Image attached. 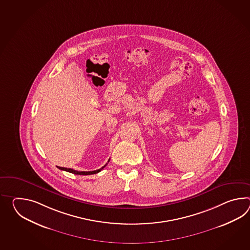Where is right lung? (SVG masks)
Wrapping results in <instances>:
<instances>
[{"instance_id":"right-lung-1","label":"right lung","mask_w":250,"mask_h":250,"mask_svg":"<svg viewBox=\"0 0 250 250\" xmlns=\"http://www.w3.org/2000/svg\"><path fill=\"white\" fill-rule=\"evenodd\" d=\"M106 164H105V166L102 167L100 169H97V170H94V171H77V170H74L72 168H67V167H57L59 169H61V170H64V171L72 173V174H75V175H91V174H97V173L100 172L106 166Z\"/></svg>"}]
</instances>
